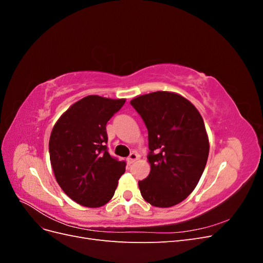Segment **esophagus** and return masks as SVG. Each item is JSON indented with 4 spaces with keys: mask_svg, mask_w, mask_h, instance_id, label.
<instances>
[{
    "mask_svg": "<svg viewBox=\"0 0 263 263\" xmlns=\"http://www.w3.org/2000/svg\"><path fill=\"white\" fill-rule=\"evenodd\" d=\"M138 158H139V155H138V154H136V153H132V154L129 155V157L127 158V162H128L129 164H132V163H134L135 161H136Z\"/></svg>",
    "mask_w": 263,
    "mask_h": 263,
    "instance_id": "esophagus-1",
    "label": "esophagus"
}]
</instances>
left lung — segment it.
Wrapping results in <instances>:
<instances>
[{"instance_id": "left-lung-1", "label": "left lung", "mask_w": 263, "mask_h": 263, "mask_svg": "<svg viewBox=\"0 0 263 263\" xmlns=\"http://www.w3.org/2000/svg\"><path fill=\"white\" fill-rule=\"evenodd\" d=\"M148 130L149 176L138 182L157 208L177 205L192 193L208 162L210 144L201 114L176 93L158 91L130 101Z\"/></svg>"}]
</instances>
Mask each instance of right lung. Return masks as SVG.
I'll list each match as a JSON object with an SVG mask.
<instances>
[{
  "label": "right lung",
  "instance_id": "obj_1",
  "mask_svg": "<svg viewBox=\"0 0 263 263\" xmlns=\"http://www.w3.org/2000/svg\"><path fill=\"white\" fill-rule=\"evenodd\" d=\"M125 100L89 95L63 113L53 126L49 156L55 180L71 200L100 208L113 197L126 162L109 155L106 124Z\"/></svg>",
  "mask_w": 263,
  "mask_h": 263
}]
</instances>
